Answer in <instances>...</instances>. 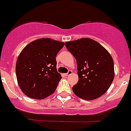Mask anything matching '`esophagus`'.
Masks as SVG:
<instances>
[{"mask_svg":"<svg viewBox=\"0 0 131 131\" xmlns=\"http://www.w3.org/2000/svg\"><path fill=\"white\" fill-rule=\"evenodd\" d=\"M72 71H71V70H70V71H68L67 73H66V74H65V76H69V75H71V74H72Z\"/></svg>","mask_w":131,"mask_h":131,"instance_id":"obj_1","label":"esophagus"}]
</instances>
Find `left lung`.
Returning a JSON list of instances; mask_svg holds the SVG:
<instances>
[{
	"instance_id": "obj_1",
	"label": "left lung",
	"mask_w": 131,
	"mask_h": 131,
	"mask_svg": "<svg viewBox=\"0 0 131 131\" xmlns=\"http://www.w3.org/2000/svg\"><path fill=\"white\" fill-rule=\"evenodd\" d=\"M65 46L77 64L79 81L72 86L74 94L87 101L105 94L115 76L114 62L108 51L89 38L67 42Z\"/></svg>"
}]
</instances>
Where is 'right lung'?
<instances>
[{
  "instance_id": "obj_1",
  "label": "right lung",
  "mask_w": 131,
  "mask_h": 131,
  "mask_svg": "<svg viewBox=\"0 0 131 131\" xmlns=\"http://www.w3.org/2000/svg\"><path fill=\"white\" fill-rule=\"evenodd\" d=\"M64 45L51 38H40L22 50L16 61V75L26 96L42 99L55 91L62 78L57 70L56 57Z\"/></svg>"
}]
</instances>
